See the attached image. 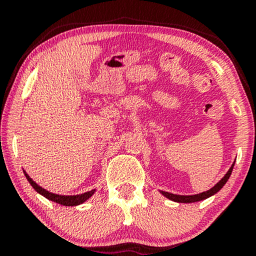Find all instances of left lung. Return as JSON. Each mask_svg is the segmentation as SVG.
Masks as SVG:
<instances>
[{
  "mask_svg": "<svg viewBox=\"0 0 256 256\" xmlns=\"http://www.w3.org/2000/svg\"><path fill=\"white\" fill-rule=\"evenodd\" d=\"M233 168H234V164H233V165H232V168H230V171L226 173V176H224V178L221 179L220 182H218L216 185L213 187V188L206 190V192H202V193H200V194H196V196H176V194H172V193H168V192H162V193L166 198H168V199H171V200H173V202H200V200L207 199V198H210V196H213V194H216V192H219V190L222 188V186L227 182V180L230 179V176L232 174V171H233Z\"/></svg>",
  "mask_w": 256,
  "mask_h": 256,
  "instance_id": "left-lung-1",
  "label": "left lung"
}]
</instances>
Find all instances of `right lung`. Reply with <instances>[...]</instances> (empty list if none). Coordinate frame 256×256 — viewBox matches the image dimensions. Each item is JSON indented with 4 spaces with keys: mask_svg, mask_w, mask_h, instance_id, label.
Returning <instances> with one entry per match:
<instances>
[{
    "mask_svg": "<svg viewBox=\"0 0 256 256\" xmlns=\"http://www.w3.org/2000/svg\"><path fill=\"white\" fill-rule=\"evenodd\" d=\"M24 176H26V178L28 179L30 185H32L34 188L36 190V192L42 194L43 196H46V199L51 200V202L60 204V205H64V206H77V205H80V204H83L85 200H88V198H90L94 193V190H90V192H86V193H83V194H78V196H60V194H54L51 192H48L46 190L42 188V187L37 185V184L34 182V180L30 178V176L26 174V172H24Z\"/></svg>",
    "mask_w": 256,
    "mask_h": 256,
    "instance_id": "1",
    "label": "right lung"
}]
</instances>
